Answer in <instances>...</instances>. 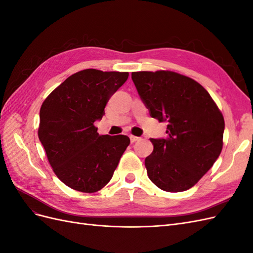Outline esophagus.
<instances>
[{
  "label": "esophagus",
  "instance_id": "obj_1",
  "mask_svg": "<svg viewBox=\"0 0 253 253\" xmlns=\"http://www.w3.org/2000/svg\"><path fill=\"white\" fill-rule=\"evenodd\" d=\"M129 139H131V142H136V141L140 140V137H137V136L129 135Z\"/></svg>",
  "mask_w": 253,
  "mask_h": 253
}]
</instances>
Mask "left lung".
Here are the masks:
<instances>
[{
  "mask_svg": "<svg viewBox=\"0 0 253 253\" xmlns=\"http://www.w3.org/2000/svg\"><path fill=\"white\" fill-rule=\"evenodd\" d=\"M132 80L151 117L167 121V138H151L149 178L168 192L192 188L223 149L224 117L200 83L174 72H135Z\"/></svg>",
  "mask_w": 253,
  "mask_h": 253,
  "instance_id": "8db88e82",
  "label": "left lung"
}]
</instances>
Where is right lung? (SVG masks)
<instances>
[{
  "mask_svg": "<svg viewBox=\"0 0 253 253\" xmlns=\"http://www.w3.org/2000/svg\"><path fill=\"white\" fill-rule=\"evenodd\" d=\"M128 73L89 68L70 76L45 99L38 135L57 177L67 187L94 193L108 183L129 144L125 135H99L110 98Z\"/></svg>",
  "mask_w": 253,
  "mask_h": 253,
  "instance_id": "obj_1",
  "label": "right lung"
}]
</instances>
